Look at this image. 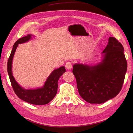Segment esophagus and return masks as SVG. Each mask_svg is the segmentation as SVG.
Listing matches in <instances>:
<instances>
[{"label": "esophagus", "instance_id": "obj_1", "mask_svg": "<svg viewBox=\"0 0 133 133\" xmlns=\"http://www.w3.org/2000/svg\"><path fill=\"white\" fill-rule=\"evenodd\" d=\"M65 68H66L67 69L70 70L71 68H72V64H71V63L70 62H67L65 64Z\"/></svg>", "mask_w": 133, "mask_h": 133}]
</instances>
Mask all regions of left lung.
I'll use <instances>...</instances> for the list:
<instances>
[{"instance_id":"obj_1","label":"left lung","mask_w":133,"mask_h":133,"mask_svg":"<svg viewBox=\"0 0 133 133\" xmlns=\"http://www.w3.org/2000/svg\"><path fill=\"white\" fill-rule=\"evenodd\" d=\"M103 53L104 58L98 65L77 64L73 66L79 93L91 104L105 103L117 95L122 88L127 70L124 48L116 38H109Z\"/></svg>"}]
</instances>
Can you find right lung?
<instances>
[{"instance_id":"1","label":"right lung","mask_w":133,"mask_h":133,"mask_svg":"<svg viewBox=\"0 0 133 133\" xmlns=\"http://www.w3.org/2000/svg\"><path fill=\"white\" fill-rule=\"evenodd\" d=\"M31 35H27L19 39L15 43L8 61L7 70L12 88L18 97L28 103L34 105H45L53 99L58 90V82L60 76L65 72L64 66L54 70L47 79L43 88L34 90H26L20 87L15 81L11 72V64L16 49L19 44L28 42Z\"/></svg>"}]
</instances>
